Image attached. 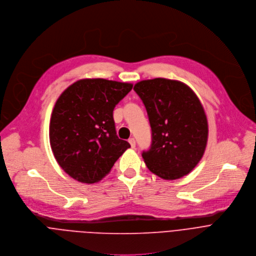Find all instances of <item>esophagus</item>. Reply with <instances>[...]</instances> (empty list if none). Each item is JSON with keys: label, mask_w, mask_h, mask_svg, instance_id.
I'll return each instance as SVG.
<instances>
[{"label": "esophagus", "mask_w": 256, "mask_h": 256, "mask_svg": "<svg viewBox=\"0 0 256 256\" xmlns=\"http://www.w3.org/2000/svg\"><path fill=\"white\" fill-rule=\"evenodd\" d=\"M128 141H129L131 147H132V148H135V146H136V140H135L134 138H130Z\"/></svg>", "instance_id": "34e87169"}]
</instances>
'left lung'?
I'll list each match as a JSON object with an SVG mask.
<instances>
[{
	"label": "left lung",
	"mask_w": 256,
	"mask_h": 256,
	"mask_svg": "<svg viewBox=\"0 0 256 256\" xmlns=\"http://www.w3.org/2000/svg\"><path fill=\"white\" fill-rule=\"evenodd\" d=\"M134 90L151 127L150 147L142 152L148 170L164 180L190 174L208 140L207 117L196 94L184 82L162 78L141 80Z\"/></svg>",
	"instance_id": "8db88e82"
}]
</instances>
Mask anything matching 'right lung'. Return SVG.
<instances>
[{
    "instance_id": "1",
    "label": "right lung",
    "mask_w": 256,
    "mask_h": 256,
    "mask_svg": "<svg viewBox=\"0 0 256 256\" xmlns=\"http://www.w3.org/2000/svg\"><path fill=\"white\" fill-rule=\"evenodd\" d=\"M132 86L86 78L60 94L51 115L49 140L56 162L70 176L80 182H96L130 147L117 136L113 111Z\"/></svg>"
}]
</instances>
